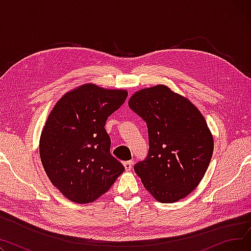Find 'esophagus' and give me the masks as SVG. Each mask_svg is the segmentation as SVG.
I'll use <instances>...</instances> for the list:
<instances>
[{
	"label": "esophagus",
	"mask_w": 251,
	"mask_h": 251,
	"mask_svg": "<svg viewBox=\"0 0 251 251\" xmlns=\"http://www.w3.org/2000/svg\"><path fill=\"white\" fill-rule=\"evenodd\" d=\"M132 164H133L132 161H126V162H124L123 165L125 167V170L126 171H131V169H132Z\"/></svg>",
	"instance_id": "esophagus-1"
}]
</instances>
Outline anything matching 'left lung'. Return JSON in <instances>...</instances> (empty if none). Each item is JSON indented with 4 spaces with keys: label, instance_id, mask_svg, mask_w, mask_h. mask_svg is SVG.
<instances>
[{
    "label": "left lung",
    "instance_id": "obj_1",
    "mask_svg": "<svg viewBox=\"0 0 251 251\" xmlns=\"http://www.w3.org/2000/svg\"><path fill=\"white\" fill-rule=\"evenodd\" d=\"M128 104L148 125L149 153L134 165L143 186L164 203L184 199L203 178L214 151L203 116L165 85L137 91Z\"/></svg>",
    "mask_w": 251,
    "mask_h": 251
}]
</instances>
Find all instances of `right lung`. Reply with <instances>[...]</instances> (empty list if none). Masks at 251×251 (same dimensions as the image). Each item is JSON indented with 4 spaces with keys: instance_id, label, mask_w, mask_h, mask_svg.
<instances>
[{
    "instance_id": "right-lung-1",
    "label": "right lung",
    "mask_w": 251,
    "mask_h": 251,
    "mask_svg": "<svg viewBox=\"0 0 251 251\" xmlns=\"http://www.w3.org/2000/svg\"><path fill=\"white\" fill-rule=\"evenodd\" d=\"M127 96L126 90L84 84L61 98L49 115L39 154L50 182L71 201H95L125 171L110 152L104 125Z\"/></svg>"
}]
</instances>
